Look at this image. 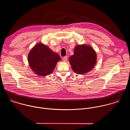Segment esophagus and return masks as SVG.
Here are the masks:
<instances>
[{"mask_svg":"<svg viewBox=\"0 0 130 130\" xmlns=\"http://www.w3.org/2000/svg\"><path fill=\"white\" fill-rule=\"evenodd\" d=\"M62 60H63V61H66L68 60V56H64V57L62 58Z\"/></svg>","mask_w":130,"mask_h":130,"instance_id":"obj_1","label":"esophagus"}]
</instances>
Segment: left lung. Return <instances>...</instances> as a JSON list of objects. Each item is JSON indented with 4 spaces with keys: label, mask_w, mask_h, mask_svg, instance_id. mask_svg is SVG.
Listing matches in <instances>:
<instances>
[{
    "label": "left lung",
    "mask_w": 130,
    "mask_h": 130,
    "mask_svg": "<svg viewBox=\"0 0 130 130\" xmlns=\"http://www.w3.org/2000/svg\"><path fill=\"white\" fill-rule=\"evenodd\" d=\"M69 61L74 73L85 74L91 71L96 61V55L93 48L85 44L76 45L74 54L69 58Z\"/></svg>",
    "instance_id": "obj_1"
}]
</instances>
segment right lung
<instances>
[{
    "label": "right lung",
    "mask_w": 130,
    "mask_h": 130,
    "mask_svg": "<svg viewBox=\"0 0 130 130\" xmlns=\"http://www.w3.org/2000/svg\"><path fill=\"white\" fill-rule=\"evenodd\" d=\"M59 55L42 43H37L30 51L28 56L29 65L36 74L46 76L51 74L58 61Z\"/></svg>",
    "instance_id": "1"
}]
</instances>
